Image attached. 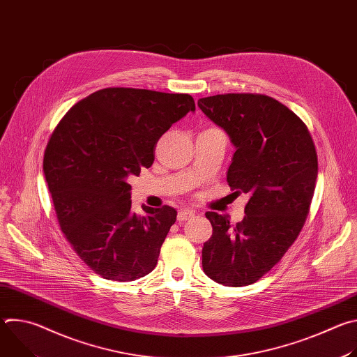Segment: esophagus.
Here are the masks:
<instances>
[{
    "mask_svg": "<svg viewBox=\"0 0 357 357\" xmlns=\"http://www.w3.org/2000/svg\"><path fill=\"white\" fill-rule=\"evenodd\" d=\"M195 216V212L190 211V209H182L179 211L178 213V222H185V220H189Z\"/></svg>",
    "mask_w": 357,
    "mask_h": 357,
    "instance_id": "obj_1",
    "label": "esophagus"
}]
</instances>
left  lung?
<instances>
[{"label": "left lung", "instance_id": "1", "mask_svg": "<svg viewBox=\"0 0 357 357\" xmlns=\"http://www.w3.org/2000/svg\"><path fill=\"white\" fill-rule=\"evenodd\" d=\"M236 146L227 183L247 193L244 219L208 212L213 233L203 244L202 267L213 281L244 287L260 280L296 240L310 213L318 157L302 120L273 97L229 93L197 100Z\"/></svg>", "mask_w": 357, "mask_h": 357}]
</instances>
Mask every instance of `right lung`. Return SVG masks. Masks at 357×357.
<instances>
[{
  "label": "right lung",
  "mask_w": 357,
  "mask_h": 357,
  "mask_svg": "<svg viewBox=\"0 0 357 357\" xmlns=\"http://www.w3.org/2000/svg\"><path fill=\"white\" fill-rule=\"evenodd\" d=\"M189 112V94L107 87L80 100L50 135L43 174L58 222L100 277L126 282L155 268L176 211L132 213L127 181L152 165L161 135Z\"/></svg>",
  "instance_id": "add662e5"
}]
</instances>
